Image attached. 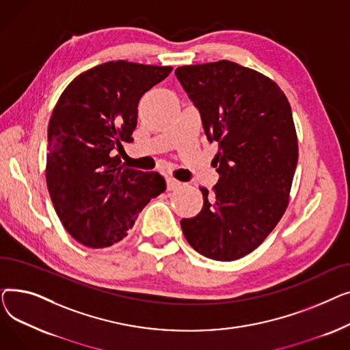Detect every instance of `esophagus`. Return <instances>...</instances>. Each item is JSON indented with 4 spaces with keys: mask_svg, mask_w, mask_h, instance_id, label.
<instances>
[{
    "mask_svg": "<svg viewBox=\"0 0 350 350\" xmlns=\"http://www.w3.org/2000/svg\"><path fill=\"white\" fill-rule=\"evenodd\" d=\"M181 187V183L178 181V180H176V178H173V177H169L167 178V190H177V189H180Z\"/></svg>",
    "mask_w": 350,
    "mask_h": 350,
    "instance_id": "1",
    "label": "esophagus"
}]
</instances>
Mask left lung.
Returning <instances> with one entry per match:
<instances>
[{"label": "left lung", "instance_id": "left-lung-1", "mask_svg": "<svg viewBox=\"0 0 350 350\" xmlns=\"http://www.w3.org/2000/svg\"><path fill=\"white\" fill-rule=\"evenodd\" d=\"M176 77L218 144V183L193 218L181 219L189 244L215 261H234L261 245L288 203L298 163L291 105L268 77L231 61L186 65Z\"/></svg>", "mask_w": 350, "mask_h": 350}]
</instances>
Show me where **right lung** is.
<instances>
[{"mask_svg":"<svg viewBox=\"0 0 350 350\" xmlns=\"http://www.w3.org/2000/svg\"><path fill=\"white\" fill-rule=\"evenodd\" d=\"M172 66L112 61L92 68L62 92L48 124L46 186L66 231L90 248L127 235L146 204L165 190L157 172L122 164L116 150L133 142L144 92Z\"/></svg>","mask_w":350,"mask_h":350,"instance_id":"add662e5","label":"right lung"}]
</instances>
